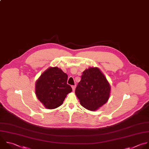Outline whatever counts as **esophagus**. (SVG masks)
Masks as SVG:
<instances>
[{
    "mask_svg": "<svg viewBox=\"0 0 149 149\" xmlns=\"http://www.w3.org/2000/svg\"><path fill=\"white\" fill-rule=\"evenodd\" d=\"M71 87H72V88L73 91H74L75 89V88H76V85H72V86H71Z\"/></svg>",
    "mask_w": 149,
    "mask_h": 149,
    "instance_id": "1",
    "label": "esophagus"
}]
</instances>
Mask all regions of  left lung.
I'll use <instances>...</instances> for the list:
<instances>
[{
	"label": "left lung",
	"mask_w": 149,
	"mask_h": 149,
	"mask_svg": "<svg viewBox=\"0 0 149 149\" xmlns=\"http://www.w3.org/2000/svg\"><path fill=\"white\" fill-rule=\"evenodd\" d=\"M111 86L105 75L96 67L85 70L75 89V95L81 105L94 111L106 104L109 100Z\"/></svg>",
	"instance_id": "1"
}]
</instances>
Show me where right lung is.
I'll return each instance as SVG.
<instances>
[{"instance_id":"add662e5","label":"right lung","mask_w":149,"mask_h":149,"mask_svg":"<svg viewBox=\"0 0 149 149\" xmlns=\"http://www.w3.org/2000/svg\"><path fill=\"white\" fill-rule=\"evenodd\" d=\"M67 79V74L55 67L48 68L37 79L36 95L45 108L53 109L63 104L67 95L72 91Z\"/></svg>"}]
</instances>
